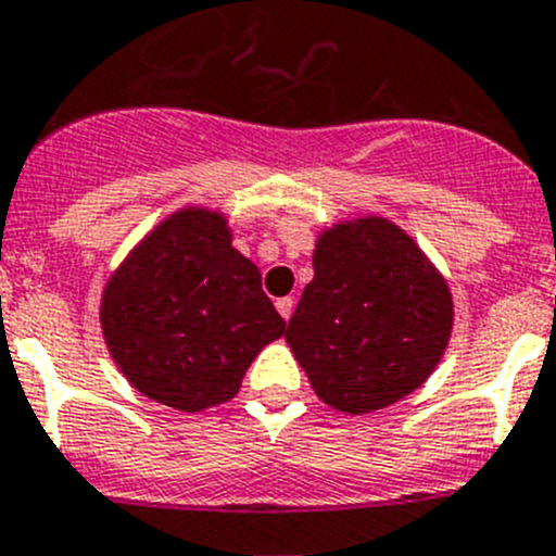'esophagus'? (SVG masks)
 <instances>
[{"instance_id": "34e87169", "label": "esophagus", "mask_w": 556, "mask_h": 556, "mask_svg": "<svg viewBox=\"0 0 556 556\" xmlns=\"http://www.w3.org/2000/svg\"><path fill=\"white\" fill-rule=\"evenodd\" d=\"M293 306H295V301L290 299V295H285V299L277 301V309H279V315L285 317V320H290V315H293Z\"/></svg>"}]
</instances>
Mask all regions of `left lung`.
Listing matches in <instances>:
<instances>
[{
  "label": "left lung",
  "instance_id": "1",
  "mask_svg": "<svg viewBox=\"0 0 556 556\" xmlns=\"http://www.w3.org/2000/svg\"><path fill=\"white\" fill-rule=\"evenodd\" d=\"M315 277L285 339L317 396L364 415L399 402L438 369L454 299L424 250L386 217H355L317 236Z\"/></svg>",
  "mask_w": 556,
  "mask_h": 556
}]
</instances>
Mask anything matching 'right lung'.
<instances>
[{"label": "right lung", "mask_w": 556, "mask_h": 556, "mask_svg": "<svg viewBox=\"0 0 556 556\" xmlns=\"http://www.w3.org/2000/svg\"><path fill=\"white\" fill-rule=\"evenodd\" d=\"M228 217L185 206L108 277L100 326L135 391L181 413L239 393L244 371L285 333L261 271L233 244Z\"/></svg>", "instance_id": "obj_1"}]
</instances>
